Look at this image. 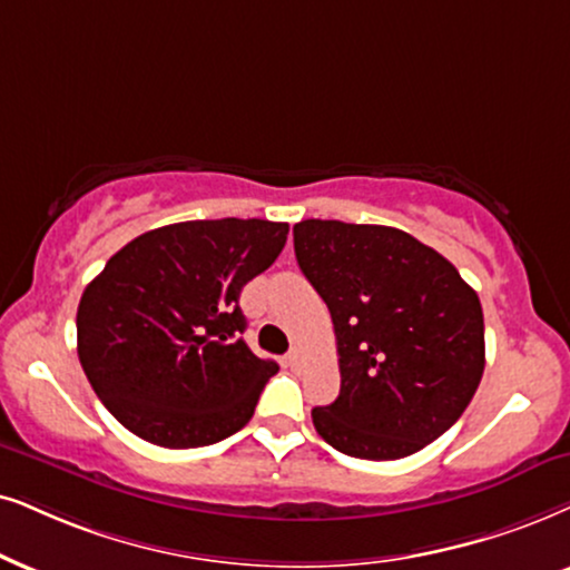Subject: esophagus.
<instances>
[{
	"label": "esophagus",
	"mask_w": 570,
	"mask_h": 570,
	"mask_svg": "<svg viewBox=\"0 0 570 570\" xmlns=\"http://www.w3.org/2000/svg\"><path fill=\"white\" fill-rule=\"evenodd\" d=\"M284 363L289 365V368H297V365L302 363V350H299V347H292L289 355L284 357Z\"/></svg>",
	"instance_id": "1"
}]
</instances>
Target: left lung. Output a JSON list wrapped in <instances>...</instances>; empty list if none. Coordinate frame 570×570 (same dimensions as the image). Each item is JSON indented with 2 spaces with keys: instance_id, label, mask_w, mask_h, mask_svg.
Returning <instances> with one entry per match:
<instances>
[{
  "instance_id": "left-lung-1",
  "label": "left lung",
  "mask_w": 570,
  "mask_h": 570,
  "mask_svg": "<svg viewBox=\"0 0 570 570\" xmlns=\"http://www.w3.org/2000/svg\"><path fill=\"white\" fill-rule=\"evenodd\" d=\"M294 255L334 321L342 389L315 431L350 458L400 460L463 415L484 373L479 294L392 226L309 218Z\"/></svg>"
}]
</instances>
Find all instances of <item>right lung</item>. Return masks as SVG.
<instances>
[{"label":"right lung","mask_w":570,"mask_h":570,"mask_svg":"<svg viewBox=\"0 0 570 570\" xmlns=\"http://www.w3.org/2000/svg\"><path fill=\"white\" fill-rule=\"evenodd\" d=\"M289 223L186 220L115 252L78 302V360L102 405L168 450L232 436L276 376L242 334L244 284L281 255Z\"/></svg>","instance_id":"add662e5"}]
</instances>
